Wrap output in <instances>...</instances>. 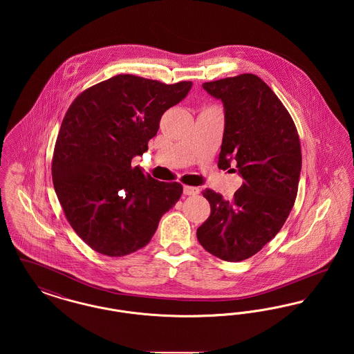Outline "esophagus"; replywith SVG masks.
<instances>
[{
  "label": "esophagus",
  "instance_id": "obj_1",
  "mask_svg": "<svg viewBox=\"0 0 354 354\" xmlns=\"http://www.w3.org/2000/svg\"><path fill=\"white\" fill-rule=\"evenodd\" d=\"M201 189L198 187H191V185H185L183 187V194L185 195H198Z\"/></svg>",
  "mask_w": 354,
  "mask_h": 354
}]
</instances>
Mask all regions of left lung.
Masks as SVG:
<instances>
[{
    "instance_id": "left-lung-1",
    "label": "left lung",
    "mask_w": 354,
    "mask_h": 354,
    "mask_svg": "<svg viewBox=\"0 0 354 354\" xmlns=\"http://www.w3.org/2000/svg\"><path fill=\"white\" fill-rule=\"evenodd\" d=\"M203 88L224 104L218 166L227 169L235 162L244 182L232 201L204 189L211 215L196 236L207 252L241 261L270 241L292 211L301 171L300 139L284 104L257 75L205 82Z\"/></svg>"
}]
</instances>
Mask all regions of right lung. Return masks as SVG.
<instances>
[{"instance_id":"add662e5","label":"right lung","mask_w":354,"mask_h":354,"mask_svg":"<svg viewBox=\"0 0 354 354\" xmlns=\"http://www.w3.org/2000/svg\"><path fill=\"white\" fill-rule=\"evenodd\" d=\"M191 86L119 74L86 88L70 104L51 176L66 219L91 250L120 257L143 248L180 199V183L155 180L133 167L131 159L147 151L162 115Z\"/></svg>"}]
</instances>
